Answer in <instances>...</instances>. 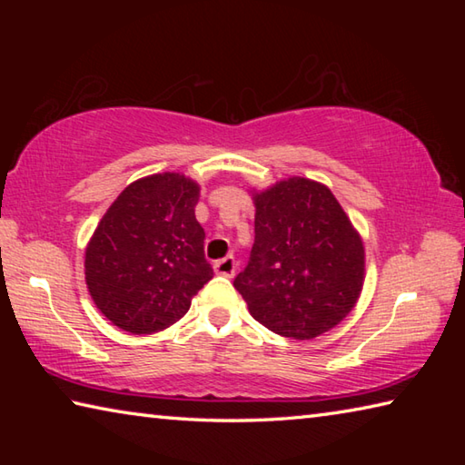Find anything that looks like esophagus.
<instances>
[{
    "mask_svg": "<svg viewBox=\"0 0 465 465\" xmlns=\"http://www.w3.org/2000/svg\"><path fill=\"white\" fill-rule=\"evenodd\" d=\"M235 271H238V261L233 256H225L223 261L215 262V272L222 274V277H233Z\"/></svg>",
    "mask_w": 465,
    "mask_h": 465,
    "instance_id": "1",
    "label": "esophagus"
}]
</instances>
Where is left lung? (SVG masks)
I'll return each instance as SVG.
<instances>
[{
    "instance_id": "1",
    "label": "left lung",
    "mask_w": 465,
    "mask_h": 465,
    "mask_svg": "<svg viewBox=\"0 0 465 465\" xmlns=\"http://www.w3.org/2000/svg\"><path fill=\"white\" fill-rule=\"evenodd\" d=\"M254 246L233 287L274 334L310 341L355 308L365 250L324 184L289 178L254 196Z\"/></svg>"
}]
</instances>
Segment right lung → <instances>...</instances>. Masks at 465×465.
I'll list each match as a JSON object with an SVG mask.
<instances>
[{"label": "right lung", "mask_w": 465, "mask_h": 465, "mask_svg": "<svg viewBox=\"0 0 465 465\" xmlns=\"http://www.w3.org/2000/svg\"><path fill=\"white\" fill-rule=\"evenodd\" d=\"M196 201L193 180L166 172L129 184L110 204L85 250V282L114 326L131 334L168 328L213 279Z\"/></svg>", "instance_id": "right-lung-1"}]
</instances>
